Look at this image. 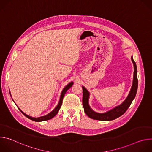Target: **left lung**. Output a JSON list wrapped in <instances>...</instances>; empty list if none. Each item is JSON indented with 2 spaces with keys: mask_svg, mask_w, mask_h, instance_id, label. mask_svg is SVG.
I'll use <instances>...</instances> for the list:
<instances>
[{
  "mask_svg": "<svg viewBox=\"0 0 152 152\" xmlns=\"http://www.w3.org/2000/svg\"><path fill=\"white\" fill-rule=\"evenodd\" d=\"M132 62L134 66V79L132 88L130 91L127 97L126 100L119 106H116L114 109L107 111V113L100 114L97 113L93 111L88 104V99H89V92L86 90L84 86H82L83 90V98H82V104L84 108V111L85 114L87 115L90 118L101 121H110L113 120L121 115H122L129 108V107L132 103L133 100L135 97L137 88H138V81L137 79V65L133 58H131Z\"/></svg>",
  "mask_w": 152,
  "mask_h": 152,
  "instance_id": "left-lung-1",
  "label": "left lung"
}]
</instances>
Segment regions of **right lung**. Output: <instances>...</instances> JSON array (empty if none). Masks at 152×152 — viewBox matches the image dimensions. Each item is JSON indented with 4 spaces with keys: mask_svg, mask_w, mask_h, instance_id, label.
<instances>
[{
    "mask_svg": "<svg viewBox=\"0 0 152 152\" xmlns=\"http://www.w3.org/2000/svg\"><path fill=\"white\" fill-rule=\"evenodd\" d=\"M73 82H70V83H69L66 87H65L64 88V90H62V93H61V97H60V100H59V103H58V104L57 105V106L55 108V109L51 112V113H50L49 114H48V115H45V116H43V117H38V118H34V117H30V116H29V115H26V114H25L24 113H23L22 111H21L19 108H18V110L21 112V113H22L25 116H26L27 118H28L29 119H31V120H33V121H45V120H50V119H51V118H53L56 114H57V113H58V111H59V109H60V107H61V105H62V99H63V98H64V95H65V94H66V93L67 92V91L71 87V86H72V85H73Z\"/></svg>",
    "mask_w": 152,
    "mask_h": 152,
    "instance_id": "1",
    "label": "right lung"
}]
</instances>
